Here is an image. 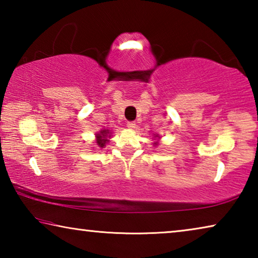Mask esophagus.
Returning a JSON list of instances; mask_svg holds the SVG:
<instances>
[{
  "label": "esophagus",
  "mask_w": 258,
  "mask_h": 258,
  "mask_svg": "<svg viewBox=\"0 0 258 258\" xmlns=\"http://www.w3.org/2000/svg\"><path fill=\"white\" fill-rule=\"evenodd\" d=\"M128 128H135V121H127Z\"/></svg>",
  "instance_id": "34e87169"
}]
</instances>
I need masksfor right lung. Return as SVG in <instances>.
<instances>
[{
	"instance_id": "right-lung-1",
	"label": "right lung",
	"mask_w": 258,
	"mask_h": 258,
	"mask_svg": "<svg viewBox=\"0 0 258 258\" xmlns=\"http://www.w3.org/2000/svg\"><path fill=\"white\" fill-rule=\"evenodd\" d=\"M108 134H109V132H108V131H106V130H103L101 133L98 134V137H97L98 141H97V143L99 145V147L103 148L104 145H106V142H108V139H107V135Z\"/></svg>"
}]
</instances>
